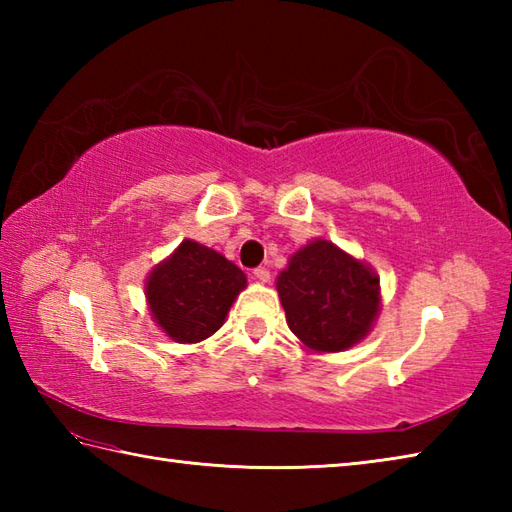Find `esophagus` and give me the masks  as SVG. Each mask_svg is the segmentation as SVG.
Listing matches in <instances>:
<instances>
[{
  "mask_svg": "<svg viewBox=\"0 0 512 512\" xmlns=\"http://www.w3.org/2000/svg\"><path fill=\"white\" fill-rule=\"evenodd\" d=\"M253 279L259 281V284H268V281H270L268 268H255V270H253Z\"/></svg>",
  "mask_w": 512,
  "mask_h": 512,
  "instance_id": "34e87169",
  "label": "esophagus"
}]
</instances>
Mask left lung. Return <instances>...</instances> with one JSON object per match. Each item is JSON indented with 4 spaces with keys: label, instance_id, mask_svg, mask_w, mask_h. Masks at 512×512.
Instances as JSON below:
<instances>
[{
    "label": "left lung",
    "instance_id": "8db88e82",
    "mask_svg": "<svg viewBox=\"0 0 512 512\" xmlns=\"http://www.w3.org/2000/svg\"><path fill=\"white\" fill-rule=\"evenodd\" d=\"M277 292L288 328L317 354L358 345L380 312L376 270L323 237L290 255L277 277Z\"/></svg>",
    "mask_w": 512,
    "mask_h": 512
}]
</instances>
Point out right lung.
<instances>
[{"instance_id": "add662e5", "label": "right lung", "mask_w": 512, "mask_h": 512, "mask_svg": "<svg viewBox=\"0 0 512 512\" xmlns=\"http://www.w3.org/2000/svg\"><path fill=\"white\" fill-rule=\"evenodd\" d=\"M246 275L231 259L193 239L151 268L145 299L151 319L176 343H200L222 328Z\"/></svg>"}]
</instances>
